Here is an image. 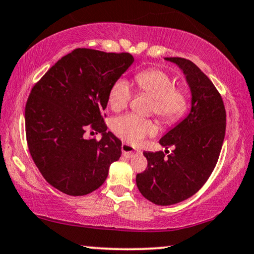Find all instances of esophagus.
I'll use <instances>...</instances> for the list:
<instances>
[{
	"label": "esophagus",
	"instance_id": "obj_1",
	"mask_svg": "<svg viewBox=\"0 0 254 254\" xmlns=\"http://www.w3.org/2000/svg\"><path fill=\"white\" fill-rule=\"evenodd\" d=\"M122 152H123V155L125 157H127V158H131V157L136 156L138 153L137 151L130 145V144H125V143L122 144Z\"/></svg>",
	"mask_w": 254,
	"mask_h": 254
}]
</instances>
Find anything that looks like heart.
Masks as SVG:
<instances>
[{"instance_id": "heart-1", "label": "heart", "mask_w": 254, "mask_h": 254, "mask_svg": "<svg viewBox=\"0 0 254 254\" xmlns=\"http://www.w3.org/2000/svg\"><path fill=\"white\" fill-rule=\"evenodd\" d=\"M136 84L142 92L153 98L152 111L164 124H172L184 116L188 109V97L182 89L175 86L172 78L159 69H146L138 72ZM132 89L125 78H118L111 85L108 102L114 111H120L129 104ZM112 131L122 140L130 144H139L147 136L157 132L152 121L127 114L115 118Z\"/></svg>"}]
</instances>
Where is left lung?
<instances>
[{
	"label": "left lung",
	"mask_w": 254,
	"mask_h": 254,
	"mask_svg": "<svg viewBox=\"0 0 254 254\" xmlns=\"http://www.w3.org/2000/svg\"><path fill=\"white\" fill-rule=\"evenodd\" d=\"M165 60L184 73L192 98L188 116L159 140L166 149L175 147L171 155L143 152L147 166L136 177L140 193L162 206L181 203L200 190L217 164L226 129L223 98L210 78L191 61Z\"/></svg>",
	"instance_id": "obj_1"
}]
</instances>
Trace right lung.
<instances>
[{"mask_svg": "<svg viewBox=\"0 0 254 254\" xmlns=\"http://www.w3.org/2000/svg\"><path fill=\"white\" fill-rule=\"evenodd\" d=\"M129 53L78 48L57 61L31 89L25 134L34 163L51 186L69 195L91 193L122 155L103 120L111 85L133 63ZM86 129L102 134L86 140Z\"/></svg>", "mask_w": 254, "mask_h": 254, "instance_id": "obj_1", "label": "right lung"}]
</instances>
